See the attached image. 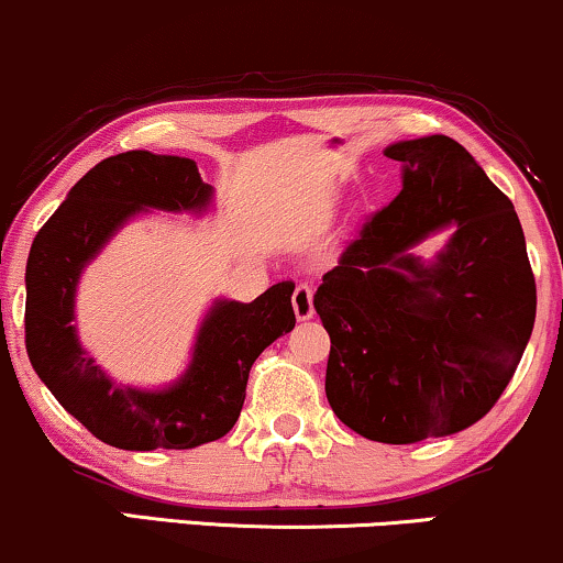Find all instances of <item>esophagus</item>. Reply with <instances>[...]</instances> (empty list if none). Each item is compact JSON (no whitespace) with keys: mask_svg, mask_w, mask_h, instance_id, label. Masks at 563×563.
<instances>
[{"mask_svg":"<svg viewBox=\"0 0 563 563\" xmlns=\"http://www.w3.org/2000/svg\"><path fill=\"white\" fill-rule=\"evenodd\" d=\"M294 311L296 317L301 319H311L314 317V290H311L309 283H298L294 290Z\"/></svg>","mask_w":563,"mask_h":563,"instance_id":"obj_1","label":"esophagus"}]
</instances>
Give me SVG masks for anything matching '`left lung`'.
<instances>
[{
    "label": "left lung",
    "mask_w": 563,
    "mask_h": 563,
    "mask_svg": "<svg viewBox=\"0 0 563 563\" xmlns=\"http://www.w3.org/2000/svg\"><path fill=\"white\" fill-rule=\"evenodd\" d=\"M402 189L366 220L314 309L330 332L334 416L382 444L450 437L494 408L536 324V277L511 199L446 134L402 140ZM453 229L431 263L409 254Z\"/></svg>",
    "instance_id": "obj_1"
}]
</instances>
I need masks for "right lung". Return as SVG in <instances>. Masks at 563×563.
Listing matches in <instances>:
<instances>
[{
    "label": "right lung",
    "mask_w": 563,
    "mask_h": 563,
    "mask_svg": "<svg viewBox=\"0 0 563 563\" xmlns=\"http://www.w3.org/2000/svg\"><path fill=\"white\" fill-rule=\"evenodd\" d=\"M212 187L197 163L130 151L92 166L33 239L25 267L27 358L64 410L119 450H191L239 421L252 364L296 327L294 283L252 303L218 298L197 332L191 364L163 389L113 384L82 351L75 290L82 269L126 220L145 210L205 212Z\"/></svg>",
    "instance_id": "right-lung-1"
}]
</instances>
